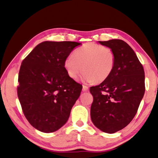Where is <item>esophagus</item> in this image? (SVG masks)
<instances>
[{
  "label": "esophagus",
  "mask_w": 158,
  "mask_h": 158,
  "mask_svg": "<svg viewBox=\"0 0 158 158\" xmlns=\"http://www.w3.org/2000/svg\"><path fill=\"white\" fill-rule=\"evenodd\" d=\"M88 90V87L86 85H83V92H87Z\"/></svg>",
  "instance_id": "obj_1"
}]
</instances>
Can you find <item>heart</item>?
<instances>
[{
    "label": "heart",
    "instance_id": "1",
    "mask_svg": "<svg viewBox=\"0 0 158 158\" xmlns=\"http://www.w3.org/2000/svg\"><path fill=\"white\" fill-rule=\"evenodd\" d=\"M114 51L103 45L90 42L77 48L64 61V67L71 79H76L83 71L88 83L102 82L111 75L115 66Z\"/></svg>",
    "mask_w": 158,
    "mask_h": 158
}]
</instances>
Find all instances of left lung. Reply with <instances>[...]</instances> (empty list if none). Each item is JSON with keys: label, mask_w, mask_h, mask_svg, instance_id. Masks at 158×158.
<instances>
[{"label": "left lung", "mask_w": 158, "mask_h": 158, "mask_svg": "<svg viewBox=\"0 0 158 158\" xmlns=\"http://www.w3.org/2000/svg\"><path fill=\"white\" fill-rule=\"evenodd\" d=\"M115 54L114 70L101 84L92 86L90 116L102 131L114 134L130 123L145 92L144 71L134 50L122 40L99 41Z\"/></svg>", "instance_id": "left-lung-1"}]
</instances>
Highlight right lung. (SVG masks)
Listing matches in <instances>:
<instances>
[{
    "mask_svg": "<svg viewBox=\"0 0 158 158\" xmlns=\"http://www.w3.org/2000/svg\"><path fill=\"white\" fill-rule=\"evenodd\" d=\"M80 44L43 42L22 61L18 97L26 118L40 131L54 132L66 124L79 97L82 85L68 75L64 61Z\"/></svg>",
    "mask_w": 158,
    "mask_h": 158,
    "instance_id": "right-lung-1",
    "label": "right lung"
}]
</instances>
